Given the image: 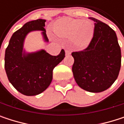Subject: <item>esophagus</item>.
I'll use <instances>...</instances> for the list:
<instances>
[{
	"instance_id": "esophagus-1",
	"label": "esophagus",
	"mask_w": 124,
	"mask_h": 124,
	"mask_svg": "<svg viewBox=\"0 0 124 124\" xmlns=\"http://www.w3.org/2000/svg\"><path fill=\"white\" fill-rule=\"evenodd\" d=\"M70 54H71V52L70 50H68V49H66L65 50V54L66 55H70Z\"/></svg>"
}]
</instances>
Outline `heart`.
<instances>
[{
    "label": "heart",
    "mask_w": 124,
    "mask_h": 124,
    "mask_svg": "<svg viewBox=\"0 0 124 124\" xmlns=\"http://www.w3.org/2000/svg\"><path fill=\"white\" fill-rule=\"evenodd\" d=\"M53 31L59 37L71 38L73 45L85 49L89 45L94 33V25L89 20L64 17L53 25Z\"/></svg>",
    "instance_id": "b5f03b06"
}]
</instances>
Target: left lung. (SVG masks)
Here are the masks:
<instances>
[{"label": "left lung", "instance_id": "left-lung-1", "mask_svg": "<svg viewBox=\"0 0 124 124\" xmlns=\"http://www.w3.org/2000/svg\"><path fill=\"white\" fill-rule=\"evenodd\" d=\"M94 21L93 37L89 46L72 53L74 78L82 89L91 93L103 92L117 79L121 63V48L116 32L102 21Z\"/></svg>", "mask_w": 124, "mask_h": 124}]
</instances>
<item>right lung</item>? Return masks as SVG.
Listing matches in <instances>:
<instances>
[{
  "instance_id": "add662e5",
  "label": "right lung",
  "mask_w": 124,
  "mask_h": 124,
  "mask_svg": "<svg viewBox=\"0 0 124 124\" xmlns=\"http://www.w3.org/2000/svg\"><path fill=\"white\" fill-rule=\"evenodd\" d=\"M46 20L29 21L13 33L5 53V70L9 82L19 93L37 95L44 92L52 83L54 68L65 57L62 49L57 56H52L44 49L26 52L23 49L27 34L41 31L43 39L48 42L44 29Z\"/></svg>"
}]
</instances>
